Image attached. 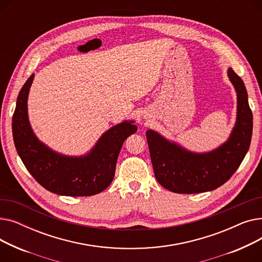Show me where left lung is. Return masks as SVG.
<instances>
[{"mask_svg":"<svg viewBox=\"0 0 262 262\" xmlns=\"http://www.w3.org/2000/svg\"><path fill=\"white\" fill-rule=\"evenodd\" d=\"M227 76L237 93V118L228 139L209 152H192L153 129L146 130L150 160L157 182L175 193H201L225 184L250 148L253 114L240 76L228 68Z\"/></svg>","mask_w":262,"mask_h":262,"instance_id":"obj_1","label":"left lung"}]
</instances>
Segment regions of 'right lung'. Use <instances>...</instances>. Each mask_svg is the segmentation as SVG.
I'll list each match as a JSON object with an SVG mask.
<instances>
[{"instance_id": "1", "label": "right lung", "mask_w": 262, "mask_h": 262, "mask_svg": "<svg viewBox=\"0 0 262 262\" xmlns=\"http://www.w3.org/2000/svg\"><path fill=\"white\" fill-rule=\"evenodd\" d=\"M34 74L21 88L12 117L17 152L35 180L59 195L90 196L112 184L118 156L127 137L137 132L134 120H125L106 130L85 155L68 156L52 149L35 135L27 113V99Z\"/></svg>"}]
</instances>
